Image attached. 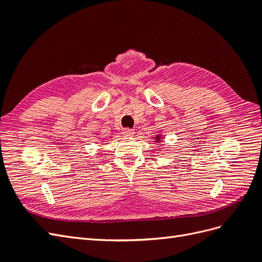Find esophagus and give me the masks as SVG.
<instances>
[{"label": "esophagus", "mask_w": 262, "mask_h": 262, "mask_svg": "<svg viewBox=\"0 0 262 262\" xmlns=\"http://www.w3.org/2000/svg\"><path fill=\"white\" fill-rule=\"evenodd\" d=\"M122 133L124 134L125 137H131V136H133V134H134V130H132L130 128H124L122 130Z\"/></svg>", "instance_id": "34e87169"}]
</instances>
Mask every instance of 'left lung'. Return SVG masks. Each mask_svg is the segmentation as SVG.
<instances>
[{
    "instance_id": "8db88e82",
    "label": "left lung",
    "mask_w": 262,
    "mask_h": 262,
    "mask_svg": "<svg viewBox=\"0 0 262 262\" xmlns=\"http://www.w3.org/2000/svg\"><path fill=\"white\" fill-rule=\"evenodd\" d=\"M156 141H161V138H160V136H157V139H156Z\"/></svg>"
}]
</instances>
